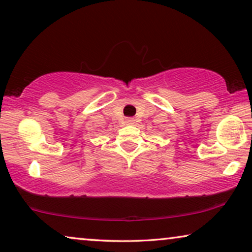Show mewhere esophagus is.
<instances>
[{"instance_id":"obj_1","label":"esophagus","mask_w":252,"mask_h":252,"mask_svg":"<svg viewBox=\"0 0 252 252\" xmlns=\"http://www.w3.org/2000/svg\"><path fill=\"white\" fill-rule=\"evenodd\" d=\"M133 122V120L132 119H128V123H132Z\"/></svg>"}]
</instances>
